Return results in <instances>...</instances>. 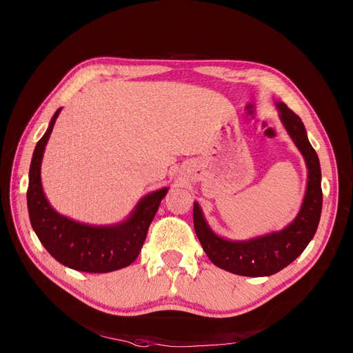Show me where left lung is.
<instances>
[{
  "label": "left lung",
  "instance_id": "left-lung-1",
  "mask_svg": "<svg viewBox=\"0 0 353 353\" xmlns=\"http://www.w3.org/2000/svg\"><path fill=\"white\" fill-rule=\"evenodd\" d=\"M277 107L281 111V119L294 144L303 154L309 170L305 199L296 219L281 232L245 240V242H230L210 230L197 203H194L193 208L194 230L203 250L216 266L240 276H270L290 265L306 249L316 233L321 220L322 174L318 154L307 140L301 117L283 103H277Z\"/></svg>",
  "mask_w": 353,
  "mask_h": 353
}]
</instances>
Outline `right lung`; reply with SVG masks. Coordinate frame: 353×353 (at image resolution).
<instances>
[{"mask_svg":"<svg viewBox=\"0 0 353 353\" xmlns=\"http://www.w3.org/2000/svg\"><path fill=\"white\" fill-rule=\"evenodd\" d=\"M60 111L61 108L55 111L46 134L34 148L27 190L31 226L47 252L70 269L87 273L123 269L137 259L167 188L143 197L132 216L116 226H87L59 214L44 196L40 169L46 144Z\"/></svg>","mask_w":353,"mask_h":353,"instance_id":"right-lung-1","label":"right lung"}]
</instances>
